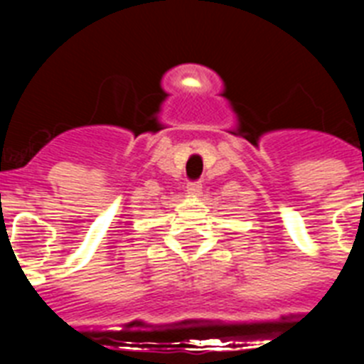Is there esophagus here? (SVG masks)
Instances as JSON below:
<instances>
[{
  "mask_svg": "<svg viewBox=\"0 0 364 364\" xmlns=\"http://www.w3.org/2000/svg\"><path fill=\"white\" fill-rule=\"evenodd\" d=\"M186 189H188L189 195H200L202 184H200V182H189L188 188H186Z\"/></svg>",
  "mask_w": 364,
  "mask_h": 364,
  "instance_id": "esophagus-1",
  "label": "esophagus"
}]
</instances>
